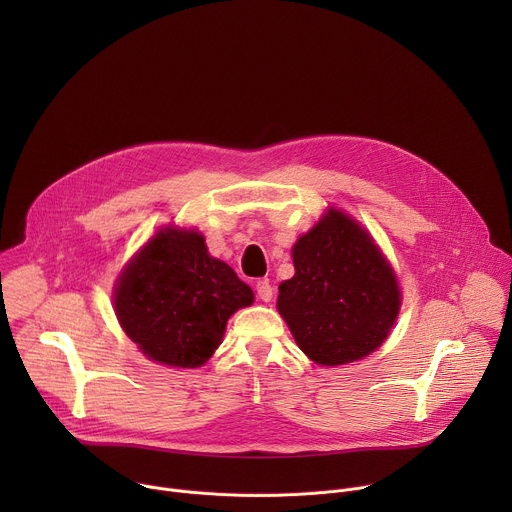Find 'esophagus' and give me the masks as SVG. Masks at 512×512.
<instances>
[{"label":"esophagus","mask_w":512,"mask_h":512,"mask_svg":"<svg viewBox=\"0 0 512 512\" xmlns=\"http://www.w3.org/2000/svg\"><path fill=\"white\" fill-rule=\"evenodd\" d=\"M257 298L261 300V302H271L273 300V287H271V283L267 281V279H261V281H257Z\"/></svg>","instance_id":"34e87169"}]
</instances>
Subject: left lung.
I'll return each instance as SVG.
<instances>
[{"instance_id":"8db88e82","label":"left lung","mask_w":512,"mask_h":512,"mask_svg":"<svg viewBox=\"0 0 512 512\" xmlns=\"http://www.w3.org/2000/svg\"><path fill=\"white\" fill-rule=\"evenodd\" d=\"M291 257L296 275L279 283L277 310L308 358L338 367L387 340L401 308L399 281L352 216L328 208Z\"/></svg>"}]
</instances>
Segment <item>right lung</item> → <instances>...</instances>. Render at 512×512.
<instances>
[{"mask_svg":"<svg viewBox=\"0 0 512 512\" xmlns=\"http://www.w3.org/2000/svg\"><path fill=\"white\" fill-rule=\"evenodd\" d=\"M115 314L123 332L156 362L196 369L223 340L229 318L253 304V291L198 231L160 229L121 271Z\"/></svg>","mask_w":512,"mask_h":512,"instance_id":"1","label":"right lung"}]
</instances>
